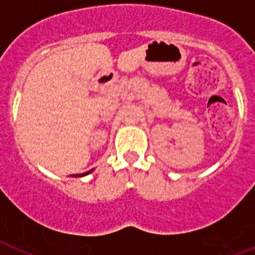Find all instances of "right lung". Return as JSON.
<instances>
[{
  "label": "right lung",
  "mask_w": 255,
  "mask_h": 255,
  "mask_svg": "<svg viewBox=\"0 0 255 255\" xmlns=\"http://www.w3.org/2000/svg\"><path fill=\"white\" fill-rule=\"evenodd\" d=\"M90 172H91V170H88V172H86V173H82V174H78V176H85V174H88V173H90Z\"/></svg>",
  "instance_id": "right-lung-1"
}]
</instances>
